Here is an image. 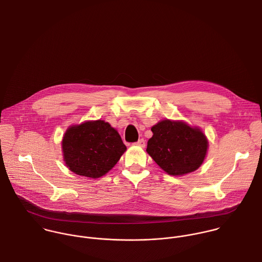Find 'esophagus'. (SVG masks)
Returning a JSON list of instances; mask_svg holds the SVG:
<instances>
[{
    "label": "esophagus",
    "instance_id": "34e87169",
    "mask_svg": "<svg viewBox=\"0 0 262 262\" xmlns=\"http://www.w3.org/2000/svg\"><path fill=\"white\" fill-rule=\"evenodd\" d=\"M136 145L140 146V147H144L145 146V140L144 139H139L137 142H136Z\"/></svg>",
    "mask_w": 262,
    "mask_h": 262
}]
</instances>
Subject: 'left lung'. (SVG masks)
Instances as JSON below:
<instances>
[{
  "label": "left lung",
  "mask_w": 262,
  "mask_h": 262,
  "mask_svg": "<svg viewBox=\"0 0 262 262\" xmlns=\"http://www.w3.org/2000/svg\"><path fill=\"white\" fill-rule=\"evenodd\" d=\"M151 131L146 151L167 174L183 176L201 167L209 142L199 127L166 119L154 125Z\"/></svg>",
  "instance_id": "left-lung-1"
}]
</instances>
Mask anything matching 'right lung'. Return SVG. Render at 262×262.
Masks as SVG:
<instances>
[{
  "instance_id": "right-lung-1",
  "label": "right lung",
  "mask_w": 262,
  "mask_h": 262,
  "mask_svg": "<svg viewBox=\"0 0 262 262\" xmlns=\"http://www.w3.org/2000/svg\"><path fill=\"white\" fill-rule=\"evenodd\" d=\"M61 148L66 166L72 172L94 179L112 170L127 149L119 132L103 120L70 126Z\"/></svg>"
}]
</instances>
